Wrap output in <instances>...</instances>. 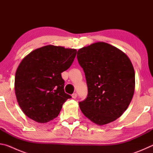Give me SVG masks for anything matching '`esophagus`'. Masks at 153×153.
<instances>
[{
    "instance_id": "esophagus-1",
    "label": "esophagus",
    "mask_w": 153,
    "mask_h": 153,
    "mask_svg": "<svg viewBox=\"0 0 153 153\" xmlns=\"http://www.w3.org/2000/svg\"><path fill=\"white\" fill-rule=\"evenodd\" d=\"M71 97H72V98H74V99H75V98H77V94H76V93H74V94L71 95Z\"/></svg>"
}]
</instances>
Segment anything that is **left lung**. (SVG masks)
I'll use <instances>...</instances> for the list:
<instances>
[{
    "mask_svg": "<svg viewBox=\"0 0 153 153\" xmlns=\"http://www.w3.org/2000/svg\"><path fill=\"white\" fill-rule=\"evenodd\" d=\"M77 58L84 69L87 98L79 102L83 114L98 126L113 122L125 112L135 90V71L120 49L104 42L79 48Z\"/></svg>",
    "mask_w": 153,
    "mask_h": 153,
    "instance_id": "obj_1",
    "label": "left lung"
}]
</instances>
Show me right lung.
I'll list each match as a JSON object with an SVG mask.
<instances>
[{
	"label": "right lung",
	"instance_id": "add662e5",
	"mask_svg": "<svg viewBox=\"0 0 153 153\" xmlns=\"http://www.w3.org/2000/svg\"><path fill=\"white\" fill-rule=\"evenodd\" d=\"M76 53V49L50 45L22 59L15 73V92L27 117L45 123L59 115L63 103L71 98L64 91L61 74L71 65Z\"/></svg>",
	"mask_w": 153,
	"mask_h": 153
}]
</instances>
